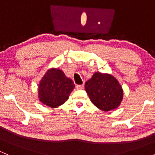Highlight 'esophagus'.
<instances>
[{
    "label": "esophagus",
    "instance_id": "obj_1",
    "mask_svg": "<svg viewBox=\"0 0 155 155\" xmlns=\"http://www.w3.org/2000/svg\"><path fill=\"white\" fill-rule=\"evenodd\" d=\"M84 87V84H77L76 85V88L79 89V90H81V89H83Z\"/></svg>",
    "mask_w": 155,
    "mask_h": 155
}]
</instances>
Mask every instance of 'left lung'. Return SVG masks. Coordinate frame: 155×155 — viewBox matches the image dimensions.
<instances>
[{"instance_id":"left-lung-1","label":"left lung","mask_w":155,"mask_h":155,"mask_svg":"<svg viewBox=\"0 0 155 155\" xmlns=\"http://www.w3.org/2000/svg\"><path fill=\"white\" fill-rule=\"evenodd\" d=\"M84 87L92 104L104 111L118 107L123 97L120 83L108 74L95 73L85 83Z\"/></svg>"}]
</instances>
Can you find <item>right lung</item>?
Segmentation results:
<instances>
[{
  "label": "right lung",
  "mask_w": 155,
  "mask_h": 155,
  "mask_svg": "<svg viewBox=\"0 0 155 155\" xmlns=\"http://www.w3.org/2000/svg\"><path fill=\"white\" fill-rule=\"evenodd\" d=\"M74 87V81L67 78L63 71L56 68L50 69L39 84V99L44 104L56 108L67 101Z\"/></svg>",
  "instance_id": "right-lung-1"
}]
</instances>
